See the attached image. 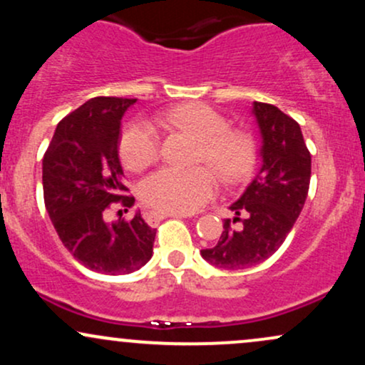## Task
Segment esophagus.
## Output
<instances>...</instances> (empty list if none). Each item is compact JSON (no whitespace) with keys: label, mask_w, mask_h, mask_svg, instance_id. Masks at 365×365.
I'll use <instances>...</instances> for the list:
<instances>
[{"label":"esophagus","mask_w":365,"mask_h":365,"mask_svg":"<svg viewBox=\"0 0 365 365\" xmlns=\"http://www.w3.org/2000/svg\"><path fill=\"white\" fill-rule=\"evenodd\" d=\"M187 215H182V212H166V211H150L145 216L149 225H158L159 221H163L165 217H185Z\"/></svg>","instance_id":"34e87169"}]
</instances>
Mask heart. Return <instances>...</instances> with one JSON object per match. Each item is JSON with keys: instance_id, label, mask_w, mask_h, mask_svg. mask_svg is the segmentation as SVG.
<instances>
[{"instance_id": "obj_1", "label": "heart", "mask_w": 365, "mask_h": 365, "mask_svg": "<svg viewBox=\"0 0 365 365\" xmlns=\"http://www.w3.org/2000/svg\"><path fill=\"white\" fill-rule=\"evenodd\" d=\"M163 127L178 128L199 139L195 163H206L228 185L249 177L255 161L254 140L244 130L228 128L220 111L202 103H182L159 113ZM120 158L132 171H142L158 161L161 137L149 121H132L121 130ZM217 190L215 171L207 166L190 170L161 168L149 175L140 185V197L150 207L166 212H194L212 199Z\"/></svg>"}]
</instances>
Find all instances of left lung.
Wrapping results in <instances>:
<instances>
[{
    "mask_svg": "<svg viewBox=\"0 0 365 365\" xmlns=\"http://www.w3.org/2000/svg\"><path fill=\"white\" fill-rule=\"evenodd\" d=\"M254 115L262 133L261 171L230 206L235 217L225 220L217 244L200 252L221 269H245L269 259L288 237L309 194L311 153L300 125L267 103L255 101Z\"/></svg>",
    "mask_w": 365,
    "mask_h": 365,
    "instance_id": "8db88e82",
    "label": "left lung"
}]
</instances>
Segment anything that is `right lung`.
I'll return each instance as SVG.
<instances>
[{
  "instance_id": "right-lung-1",
  "label": "right lung",
  "mask_w": 365,
  "mask_h": 365,
  "mask_svg": "<svg viewBox=\"0 0 365 365\" xmlns=\"http://www.w3.org/2000/svg\"><path fill=\"white\" fill-rule=\"evenodd\" d=\"M135 101L101 96L83 103L58 123L43 158L46 211L65 249L96 273H132L153 255L156 230L140 212L113 225L103 217L135 200L118 159L121 116Z\"/></svg>"
}]
</instances>
